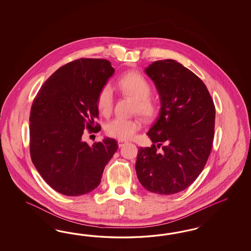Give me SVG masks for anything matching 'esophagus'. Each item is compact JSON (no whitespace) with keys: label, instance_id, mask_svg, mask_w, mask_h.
I'll return each instance as SVG.
<instances>
[{"label":"esophagus","instance_id":"34e87169","mask_svg":"<svg viewBox=\"0 0 251 251\" xmlns=\"http://www.w3.org/2000/svg\"><path fill=\"white\" fill-rule=\"evenodd\" d=\"M126 144H128V141H125V140H122V139H120V140H118V145L120 147H122L123 145H126Z\"/></svg>","mask_w":251,"mask_h":251}]
</instances>
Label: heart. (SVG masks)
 I'll list each match as a JSON object with an SVG mask.
<instances>
[{
  "label": "heart",
  "mask_w": 251,
  "mask_h": 251,
  "mask_svg": "<svg viewBox=\"0 0 251 251\" xmlns=\"http://www.w3.org/2000/svg\"><path fill=\"white\" fill-rule=\"evenodd\" d=\"M118 89L123 96L135 101L134 111L145 121L152 120L157 112V106L150 98L152 86L145 77L137 73H128L118 81ZM98 107L101 114L108 116L113 107V93L109 85H105L98 97ZM141 128V122L137 119L116 118L106 125V133L109 136L128 140Z\"/></svg>",
  "instance_id": "b5f03b06"
}]
</instances>
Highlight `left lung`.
Here are the masks:
<instances>
[{
  "mask_svg": "<svg viewBox=\"0 0 251 251\" xmlns=\"http://www.w3.org/2000/svg\"><path fill=\"white\" fill-rule=\"evenodd\" d=\"M145 73L155 85L161 107L147 132L152 146L138 149L137 177L151 192L176 194L190 187L205 166L213 146L215 107L205 84L179 62L154 61Z\"/></svg>",
  "mask_w": 251,
  "mask_h": 251,
  "instance_id": "1",
  "label": "left lung"
}]
</instances>
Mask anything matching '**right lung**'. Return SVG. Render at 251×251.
I'll return each instance as SVG.
<instances>
[{
    "label": "right lung",
    "instance_id": "right-lung-1",
    "mask_svg": "<svg viewBox=\"0 0 251 251\" xmlns=\"http://www.w3.org/2000/svg\"><path fill=\"white\" fill-rule=\"evenodd\" d=\"M114 72L102 59L69 62L50 76L33 101L31 159L46 182L63 195L80 196L98 188L118 150L108 137L92 146L83 140L84 129L95 128L99 92Z\"/></svg>",
    "mask_w": 251,
    "mask_h": 251
}]
</instances>
